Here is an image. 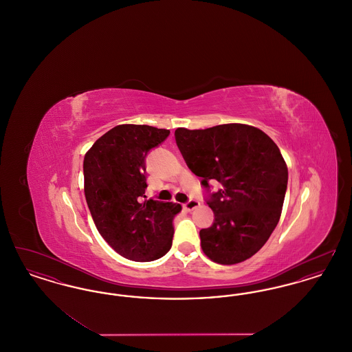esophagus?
<instances>
[{
	"mask_svg": "<svg viewBox=\"0 0 352 352\" xmlns=\"http://www.w3.org/2000/svg\"><path fill=\"white\" fill-rule=\"evenodd\" d=\"M199 206H201V203L198 201H188L187 203H184V210H186V211H192V210L198 208Z\"/></svg>",
	"mask_w": 352,
	"mask_h": 352,
	"instance_id": "1",
	"label": "esophagus"
}]
</instances>
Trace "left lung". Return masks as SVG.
Masks as SVG:
<instances>
[{
	"mask_svg": "<svg viewBox=\"0 0 352 352\" xmlns=\"http://www.w3.org/2000/svg\"><path fill=\"white\" fill-rule=\"evenodd\" d=\"M175 140L203 186L221 184L207 201L215 221L199 232L204 254L221 265L248 260L263 248L281 217L287 166L278 146L247 124L178 128Z\"/></svg>",
	"mask_w": 352,
	"mask_h": 352,
	"instance_id": "8db88e82",
	"label": "left lung"
}]
</instances>
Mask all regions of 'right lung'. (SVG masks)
I'll list each match as a JSON object with an SVG mask.
<instances>
[{
  "instance_id": "obj_1",
  "label": "right lung",
  "mask_w": 352,
  "mask_h": 352,
  "mask_svg": "<svg viewBox=\"0 0 352 352\" xmlns=\"http://www.w3.org/2000/svg\"><path fill=\"white\" fill-rule=\"evenodd\" d=\"M170 134L149 125L121 124L95 141L84 155V194L102 239L133 261H153L168 253L173 220L182 206L144 201L145 158Z\"/></svg>"
}]
</instances>
